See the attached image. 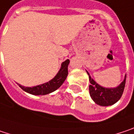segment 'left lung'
<instances>
[{"instance_id": "left-lung-1", "label": "left lung", "mask_w": 134, "mask_h": 134, "mask_svg": "<svg viewBox=\"0 0 134 134\" xmlns=\"http://www.w3.org/2000/svg\"><path fill=\"white\" fill-rule=\"evenodd\" d=\"M87 73L89 75L90 82L91 83L90 85V94L92 100L96 104L103 107L111 106L116 103L121 98L125 87L126 75H125L124 80L117 87L105 88L97 84L91 78L88 72Z\"/></svg>"}]
</instances>
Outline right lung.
Here are the masks:
<instances>
[{"label":"right lung","instance_id":"1","mask_svg":"<svg viewBox=\"0 0 134 134\" xmlns=\"http://www.w3.org/2000/svg\"><path fill=\"white\" fill-rule=\"evenodd\" d=\"M69 64V60L67 59L65 62L62 63L61 69L52 80H50L48 82L43 83L42 85H38L36 86L33 87H25L23 86H21L20 84L19 86L26 92H28L32 95L35 96H39V95H46L48 93L55 91L57 89L62 85V83L65 82L67 75H68V65Z\"/></svg>","mask_w":134,"mask_h":134}]
</instances>
